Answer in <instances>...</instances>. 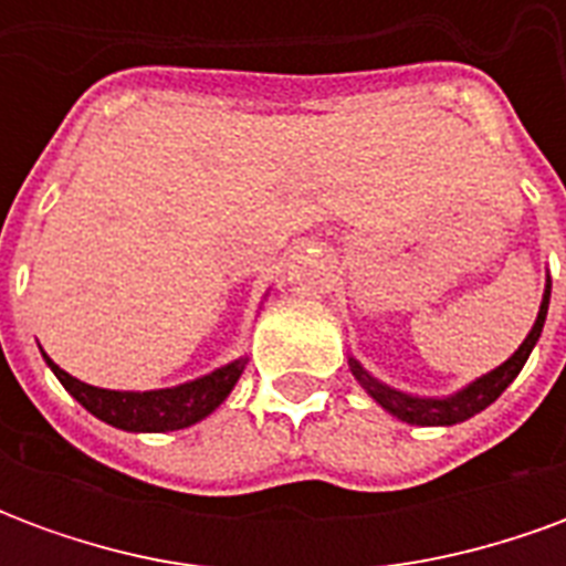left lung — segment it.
Listing matches in <instances>:
<instances>
[{"label": "left lung", "instance_id": "left-lung-1", "mask_svg": "<svg viewBox=\"0 0 566 566\" xmlns=\"http://www.w3.org/2000/svg\"><path fill=\"white\" fill-rule=\"evenodd\" d=\"M548 296H552V279L546 275V287H543V303H539V312H536V321L531 333L524 336V343L512 352L500 367H494L485 376H479L470 385H463L454 394H446V397H421V394H406L400 388H391L388 381L376 379L355 355H348V369L357 379V385L376 400V403L388 412V416L400 418L406 424L416 427H451L461 424L467 418L479 416L482 409L497 400L500 394L510 388L515 376L522 373V367L527 364V357L534 352L536 339L543 333V324H546L548 312Z\"/></svg>", "mask_w": 566, "mask_h": 566}]
</instances>
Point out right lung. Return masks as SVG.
Returning <instances> with one entry per match:
<instances>
[{
	"mask_svg": "<svg viewBox=\"0 0 566 566\" xmlns=\"http://www.w3.org/2000/svg\"><path fill=\"white\" fill-rule=\"evenodd\" d=\"M44 364L51 367L60 385L78 400L91 416L105 424L127 430V433H166V430H185L211 416L218 406L230 397L239 376L245 373L248 355L235 357L223 367L211 369L199 379L181 381L172 388H154V391H112V388H96L87 381L69 376L44 355Z\"/></svg>",
	"mask_w": 566,
	"mask_h": 566,
	"instance_id": "right-lung-1",
	"label": "right lung"
}]
</instances>
